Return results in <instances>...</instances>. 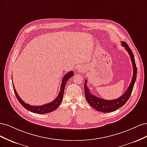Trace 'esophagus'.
<instances>
[{
    "instance_id": "esophagus-1",
    "label": "esophagus",
    "mask_w": 147,
    "mask_h": 147,
    "mask_svg": "<svg viewBox=\"0 0 147 147\" xmlns=\"http://www.w3.org/2000/svg\"><path fill=\"white\" fill-rule=\"evenodd\" d=\"M77 70H78V72H83V71H84V68L83 66H79Z\"/></svg>"
}]
</instances>
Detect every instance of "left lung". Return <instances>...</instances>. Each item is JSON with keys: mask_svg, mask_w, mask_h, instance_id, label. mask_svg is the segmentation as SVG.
<instances>
[{"mask_svg": "<svg viewBox=\"0 0 147 147\" xmlns=\"http://www.w3.org/2000/svg\"><path fill=\"white\" fill-rule=\"evenodd\" d=\"M122 45L125 48V50L128 52V54L129 55L132 61V64L133 66V76L132 78L131 83L127 89L126 91L124 94L121 97H119L118 99H115L114 100H105L101 98H99L94 94H92L90 92V90L87 87L86 83L87 80H85L84 84V94H85V98L88 102V103L90 104L93 109L96 110L103 113H109L112 112L114 111L118 110L121 108L124 104L126 103V102L129 99L131 95V93L133 90V88L134 86V83L137 77V67L135 62V59L134 55L131 48L129 47L127 44L122 42Z\"/></svg>", "mask_w": 147, "mask_h": 147, "instance_id": "obj_1", "label": "left lung"}]
</instances>
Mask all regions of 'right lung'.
<instances>
[{
	"instance_id": "obj_1",
	"label": "right lung",
	"mask_w": 147,
	"mask_h": 147,
	"mask_svg": "<svg viewBox=\"0 0 147 147\" xmlns=\"http://www.w3.org/2000/svg\"><path fill=\"white\" fill-rule=\"evenodd\" d=\"M74 72L73 71H70V72H68L67 74H65L63 80H62V83H61V90L60 92L59 93L58 96L56 97V98L53 100V102H50V103L44 104L40 106H32L28 104H26V102H24L23 100H22L19 95L18 94V93L15 90V88L14 87V85H13V90H14L15 94L16 96L17 99L18 100L20 103L23 105L24 107L27 109L28 110L30 111V112H32L35 113H38V114H45V113H48L51 112H53L55 110H56L59 105L61 104L62 100H63V96H64V88L67 82V80H69V79L74 76ZM13 82V80H12Z\"/></svg>"
}]
</instances>
